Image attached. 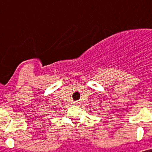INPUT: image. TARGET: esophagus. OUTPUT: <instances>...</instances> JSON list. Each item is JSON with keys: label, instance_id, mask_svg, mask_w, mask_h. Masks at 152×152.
Segmentation results:
<instances>
[{"label": "esophagus", "instance_id": "esophagus-1", "mask_svg": "<svg viewBox=\"0 0 152 152\" xmlns=\"http://www.w3.org/2000/svg\"><path fill=\"white\" fill-rule=\"evenodd\" d=\"M77 103H78L77 102H72V104H73V105H77Z\"/></svg>", "mask_w": 152, "mask_h": 152}]
</instances>
